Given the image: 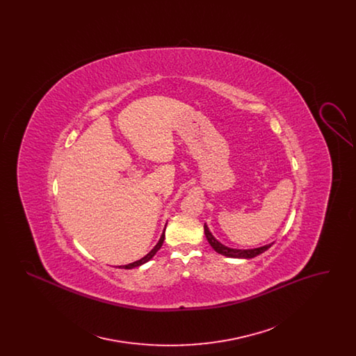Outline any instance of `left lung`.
<instances>
[{"mask_svg":"<svg viewBox=\"0 0 356 356\" xmlns=\"http://www.w3.org/2000/svg\"><path fill=\"white\" fill-rule=\"evenodd\" d=\"M204 234L208 240V243L211 244V247L218 252V254H224L227 257H235V259H252L257 254H263L264 251H267L271 247V244L259 247V248H254V250H236V248H229L224 244H221L219 240H216V237L213 236L208 228L207 224H204Z\"/></svg>","mask_w":356,"mask_h":356,"instance_id":"left-lung-1","label":"left lung"}]
</instances>
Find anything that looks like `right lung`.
<instances>
[{
    "label": "right lung",
    "mask_w": 356,
    "mask_h": 356,
    "mask_svg": "<svg viewBox=\"0 0 356 356\" xmlns=\"http://www.w3.org/2000/svg\"><path fill=\"white\" fill-rule=\"evenodd\" d=\"M164 232H165V229L163 231V234H161V236H160V240H159V243L153 247L152 251L149 252V254H145L144 257H141L140 260H137V261H134V263H131V264H127V266H120V267H122V268H125V270H132V268H135V267H138V266H141V264H144V263H147V261H149L151 259H152L153 256L156 254V252L161 248V245H163V243H164V238H165V235H164Z\"/></svg>",
    "instance_id": "obj_1"
}]
</instances>
